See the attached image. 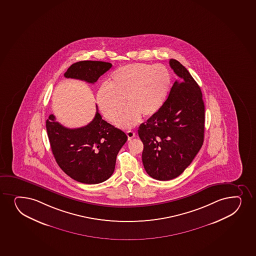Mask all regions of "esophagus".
Instances as JSON below:
<instances>
[{
    "label": "esophagus",
    "mask_w": 256,
    "mask_h": 256,
    "mask_svg": "<svg viewBox=\"0 0 256 256\" xmlns=\"http://www.w3.org/2000/svg\"><path fill=\"white\" fill-rule=\"evenodd\" d=\"M127 136H128V140H132V139L134 138L136 136V133L132 130H128L126 132Z\"/></svg>",
    "instance_id": "obj_1"
}]
</instances>
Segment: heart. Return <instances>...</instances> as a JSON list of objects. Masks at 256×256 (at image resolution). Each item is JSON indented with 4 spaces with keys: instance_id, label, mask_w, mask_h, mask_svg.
<instances>
[{
    "instance_id": "heart-1",
    "label": "heart",
    "mask_w": 256,
    "mask_h": 256,
    "mask_svg": "<svg viewBox=\"0 0 256 256\" xmlns=\"http://www.w3.org/2000/svg\"><path fill=\"white\" fill-rule=\"evenodd\" d=\"M172 76L164 66L133 63L118 68L109 84L97 90L96 102L102 114L122 128H132L142 116L150 118L162 109L170 92Z\"/></svg>"
}]
</instances>
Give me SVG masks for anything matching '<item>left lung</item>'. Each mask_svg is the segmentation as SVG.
<instances>
[{
  "mask_svg": "<svg viewBox=\"0 0 256 256\" xmlns=\"http://www.w3.org/2000/svg\"><path fill=\"white\" fill-rule=\"evenodd\" d=\"M169 64L178 78L162 109L138 129L145 170L160 181L180 176L204 141L205 106L200 87L180 62L170 59Z\"/></svg>",
  "mask_w": 256,
  "mask_h": 256,
  "instance_id": "left-lung-1",
  "label": "left lung"
}]
</instances>
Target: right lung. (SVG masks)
Masks as SVG:
<instances>
[{"mask_svg": "<svg viewBox=\"0 0 256 256\" xmlns=\"http://www.w3.org/2000/svg\"><path fill=\"white\" fill-rule=\"evenodd\" d=\"M111 68L108 62L84 60L70 66L64 76L94 84ZM96 110L90 123L76 129L63 126L54 114L46 121L57 164L72 180L87 184H100L112 176L118 153L127 141L126 133L102 120L97 106Z\"/></svg>", "mask_w": 256, "mask_h": 256, "instance_id": "add662e5", "label": "right lung"}]
</instances>
